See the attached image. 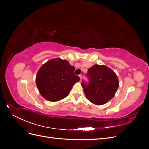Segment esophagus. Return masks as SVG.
<instances>
[{"label":"esophagus","instance_id":"34e87169","mask_svg":"<svg viewBox=\"0 0 149 149\" xmlns=\"http://www.w3.org/2000/svg\"><path fill=\"white\" fill-rule=\"evenodd\" d=\"M79 78H80V81H81L82 78H83V75L82 74H79Z\"/></svg>","mask_w":149,"mask_h":149}]
</instances>
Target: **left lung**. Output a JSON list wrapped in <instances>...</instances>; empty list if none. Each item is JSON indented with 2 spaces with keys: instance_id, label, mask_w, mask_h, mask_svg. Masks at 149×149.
I'll return each instance as SVG.
<instances>
[{
  "instance_id": "left-lung-1",
  "label": "left lung",
  "mask_w": 149,
  "mask_h": 149,
  "mask_svg": "<svg viewBox=\"0 0 149 149\" xmlns=\"http://www.w3.org/2000/svg\"><path fill=\"white\" fill-rule=\"evenodd\" d=\"M86 76L88 82L83 80L81 85L89 101L102 105L114 97L119 87V81L111 69L104 65H95L88 69Z\"/></svg>"
}]
</instances>
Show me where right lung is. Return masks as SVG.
I'll list each match as a JSON object with an SVG mask.
<instances>
[{
  "mask_svg": "<svg viewBox=\"0 0 149 149\" xmlns=\"http://www.w3.org/2000/svg\"><path fill=\"white\" fill-rule=\"evenodd\" d=\"M68 61L56 58L47 61L38 70L36 84L42 96L50 101L66 97L79 77Z\"/></svg>",
  "mask_w": 149,
  "mask_h": 149,
  "instance_id": "obj_1",
  "label": "right lung"
}]
</instances>
